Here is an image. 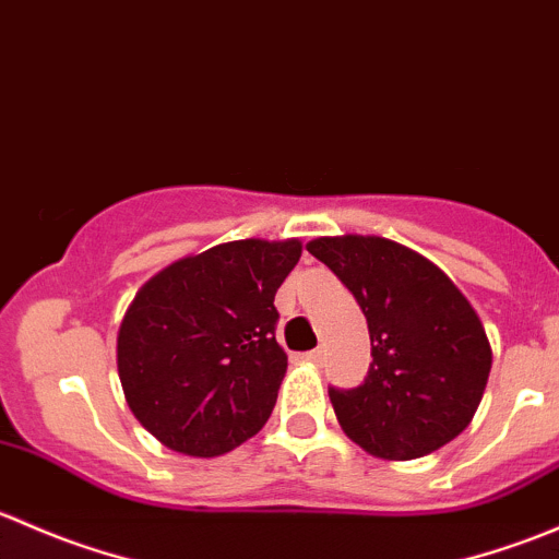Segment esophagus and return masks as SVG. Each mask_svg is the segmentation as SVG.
I'll return each mask as SVG.
<instances>
[{"mask_svg":"<svg viewBox=\"0 0 559 559\" xmlns=\"http://www.w3.org/2000/svg\"><path fill=\"white\" fill-rule=\"evenodd\" d=\"M321 357H324V352H321V348H313V352L302 354V359H306V362H321Z\"/></svg>","mask_w":559,"mask_h":559,"instance_id":"esophagus-1","label":"esophagus"}]
</instances>
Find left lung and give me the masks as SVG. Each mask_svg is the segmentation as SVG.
<instances>
[{
  "instance_id": "1",
  "label": "left lung",
  "mask_w": 559,
  "mask_h": 559,
  "mask_svg": "<svg viewBox=\"0 0 559 559\" xmlns=\"http://www.w3.org/2000/svg\"><path fill=\"white\" fill-rule=\"evenodd\" d=\"M357 297L370 330L368 379L330 389L343 432L381 460H416L454 441L476 414L492 346L467 297L438 264L379 235L306 246Z\"/></svg>"
}]
</instances>
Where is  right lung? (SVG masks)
I'll return each instance as SVG.
<instances>
[{
    "mask_svg": "<svg viewBox=\"0 0 559 559\" xmlns=\"http://www.w3.org/2000/svg\"><path fill=\"white\" fill-rule=\"evenodd\" d=\"M300 253L297 238L233 240L140 286L116 362L127 405L156 441L218 456L262 430L286 373L273 300Z\"/></svg>",
    "mask_w": 559,
    "mask_h": 559,
    "instance_id": "add662e5",
    "label": "right lung"
}]
</instances>
